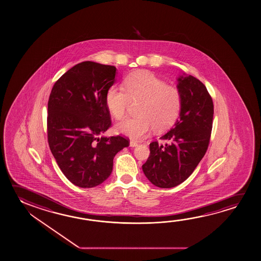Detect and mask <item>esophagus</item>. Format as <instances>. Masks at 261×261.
Masks as SVG:
<instances>
[{
	"instance_id": "34e87169",
	"label": "esophagus",
	"mask_w": 261,
	"mask_h": 261,
	"mask_svg": "<svg viewBox=\"0 0 261 261\" xmlns=\"http://www.w3.org/2000/svg\"><path fill=\"white\" fill-rule=\"evenodd\" d=\"M129 146L130 147H136V146H138V143H137L136 141H130L129 142Z\"/></svg>"
}]
</instances>
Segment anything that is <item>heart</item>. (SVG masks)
Here are the masks:
<instances>
[{
	"label": "heart",
	"mask_w": 261,
	"mask_h": 261,
	"mask_svg": "<svg viewBox=\"0 0 261 261\" xmlns=\"http://www.w3.org/2000/svg\"><path fill=\"white\" fill-rule=\"evenodd\" d=\"M124 88L113 86L106 93L108 111L116 120L124 118L132 102L141 101L138 106L139 117L128 118L117 128L132 140L140 141L155 128L165 130L177 121L182 109L181 91L168 85L163 80L149 71L129 75Z\"/></svg>",
	"instance_id": "obj_1"
}]
</instances>
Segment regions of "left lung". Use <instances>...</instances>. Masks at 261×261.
<instances>
[{"instance_id": "1", "label": "left lung", "mask_w": 261, "mask_h": 261, "mask_svg": "<svg viewBox=\"0 0 261 261\" xmlns=\"http://www.w3.org/2000/svg\"><path fill=\"white\" fill-rule=\"evenodd\" d=\"M182 109L173 128L152 141L149 158L142 165L145 176L155 186L173 188L191 176L207 151L214 106L207 88L191 75L178 78Z\"/></svg>"}]
</instances>
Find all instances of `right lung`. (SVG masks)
<instances>
[{"label":"right lung","instance_id":"add662e5","mask_svg":"<svg viewBox=\"0 0 261 261\" xmlns=\"http://www.w3.org/2000/svg\"><path fill=\"white\" fill-rule=\"evenodd\" d=\"M116 67L83 62L54 83L48 101L50 151L64 176L81 188H93L112 173L113 159L128 147L121 136L99 137L112 126L106 93Z\"/></svg>","mask_w":261,"mask_h":261}]
</instances>
